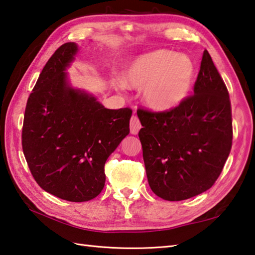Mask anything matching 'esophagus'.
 Listing matches in <instances>:
<instances>
[{
	"label": "esophagus",
	"instance_id": "esophagus-1",
	"mask_svg": "<svg viewBox=\"0 0 255 255\" xmlns=\"http://www.w3.org/2000/svg\"><path fill=\"white\" fill-rule=\"evenodd\" d=\"M141 128V124H140L137 116H132L130 119V133L137 134Z\"/></svg>",
	"mask_w": 255,
	"mask_h": 255
}]
</instances>
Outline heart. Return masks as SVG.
<instances>
[{
    "label": "heart",
    "mask_w": 255,
    "mask_h": 255,
    "mask_svg": "<svg viewBox=\"0 0 255 255\" xmlns=\"http://www.w3.org/2000/svg\"><path fill=\"white\" fill-rule=\"evenodd\" d=\"M196 67L186 53L155 50L137 58L123 74V83L142 89V102L149 110L169 112L185 101Z\"/></svg>",
    "instance_id": "b5f03b06"
}]
</instances>
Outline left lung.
<instances>
[{
  "label": "left lung",
  "mask_w": 255,
  "mask_h": 255,
  "mask_svg": "<svg viewBox=\"0 0 255 255\" xmlns=\"http://www.w3.org/2000/svg\"><path fill=\"white\" fill-rule=\"evenodd\" d=\"M139 138L149 185L170 202L188 199L217 181L232 144L229 93L207 50L194 95L165 113L139 110Z\"/></svg>",
  "instance_id": "left-lung-1"
}]
</instances>
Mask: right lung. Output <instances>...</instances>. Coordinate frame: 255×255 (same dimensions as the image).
Instances as JSON below:
<instances>
[{
	"mask_svg": "<svg viewBox=\"0 0 255 255\" xmlns=\"http://www.w3.org/2000/svg\"><path fill=\"white\" fill-rule=\"evenodd\" d=\"M75 42L59 47L27 101L21 144L29 170L44 191L81 203L105 185L104 165L129 133L130 108L108 110L84 89L73 88L67 69Z\"/></svg>",
	"mask_w": 255,
	"mask_h": 255,
	"instance_id": "right-lung-1",
	"label": "right lung"
}]
</instances>
